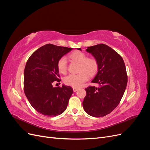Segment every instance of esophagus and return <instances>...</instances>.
Returning a JSON list of instances; mask_svg holds the SVG:
<instances>
[{"label":"esophagus","mask_w":150,"mask_h":150,"mask_svg":"<svg viewBox=\"0 0 150 150\" xmlns=\"http://www.w3.org/2000/svg\"><path fill=\"white\" fill-rule=\"evenodd\" d=\"M79 89V88H73V91H74V92H76L77 91H78Z\"/></svg>","instance_id":"1"}]
</instances>
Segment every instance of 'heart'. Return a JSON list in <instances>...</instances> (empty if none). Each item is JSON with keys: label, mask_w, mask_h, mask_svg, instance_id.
Segmentation results:
<instances>
[{"label": "heart", "mask_w": 150, "mask_h": 150, "mask_svg": "<svg viewBox=\"0 0 150 150\" xmlns=\"http://www.w3.org/2000/svg\"><path fill=\"white\" fill-rule=\"evenodd\" d=\"M70 57L72 60L80 63L79 67V73L77 74H71L65 77L64 82L66 85L74 88H78L88 79L89 76H93L98 70V63L96 59L87 57V55L83 52L76 51L72 52ZM57 67L62 74L67 71V59L62 57L57 62Z\"/></svg>", "instance_id": "heart-1"}]
</instances>
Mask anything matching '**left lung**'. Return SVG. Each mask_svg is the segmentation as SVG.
Wrapping results in <instances>:
<instances>
[{
    "label": "left lung",
    "instance_id": "8db88e82",
    "mask_svg": "<svg viewBox=\"0 0 150 150\" xmlns=\"http://www.w3.org/2000/svg\"><path fill=\"white\" fill-rule=\"evenodd\" d=\"M86 51L98 61V72L91 82L99 87L85 89L83 108L90 116H104L115 110L123 96L128 82L125 64L120 54L106 44L88 47Z\"/></svg>",
    "mask_w": 150,
    "mask_h": 150
}]
</instances>
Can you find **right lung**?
Returning <instances> with one entry per match:
<instances>
[{
    "label": "right lung",
    "instance_id": "obj_1",
    "mask_svg": "<svg viewBox=\"0 0 150 150\" xmlns=\"http://www.w3.org/2000/svg\"><path fill=\"white\" fill-rule=\"evenodd\" d=\"M72 49L47 44L36 50L26 63L24 93L31 106L40 114L56 116L66 110L73 89L64 84L54 88L52 83L61 81L58 61Z\"/></svg>",
    "mask_w": 150,
    "mask_h": 150
}]
</instances>
